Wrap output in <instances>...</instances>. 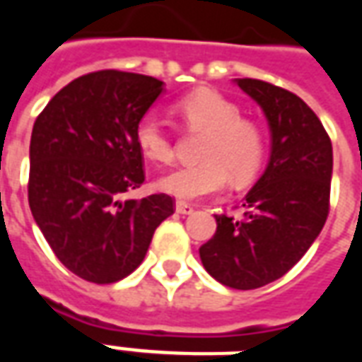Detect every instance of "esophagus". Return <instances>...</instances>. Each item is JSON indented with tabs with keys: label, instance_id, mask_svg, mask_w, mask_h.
Masks as SVG:
<instances>
[{
	"label": "esophagus",
	"instance_id": "1",
	"mask_svg": "<svg viewBox=\"0 0 362 362\" xmlns=\"http://www.w3.org/2000/svg\"><path fill=\"white\" fill-rule=\"evenodd\" d=\"M194 211V207L186 202H176V213H180V215H189V213Z\"/></svg>",
	"mask_w": 362,
	"mask_h": 362
}]
</instances>
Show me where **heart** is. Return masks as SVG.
I'll return each instance as SVG.
<instances>
[{
    "label": "heart",
    "instance_id": "heart-1",
    "mask_svg": "<svg viewBox=\"0 0 362 362\" xmlns=\"http://www.w3.org/2000/svg\"><path fill=\"white\" fill-rule=\"evenodd\" d=\"M176 112L192 132L207 134L202 147L204 163L180 166L165 174L158 186L180 199H197L235 182L250 180L266 157L264 129L248 118L236 103L213 89H199L182 96ZM134 139L143 157L151 163L168 165L174 158V141L163 122L145 114L135 124Z\"/></svg>",
    "mask_w": 362,
    "mask_h": 362
}]
</instances>
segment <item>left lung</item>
Segmentation results:
<instances>
[{
  "label": "left lung",
  "instance_id": "1",
  "mask_svg": "<svg viewBox=\"0 0 362 362\" xmlns=\"http://www.w3.org/2000/svg\"><path fill=\"white\" fill-rule=\"evenodd\" d=\"M266 114L272 155L243 202V219L215 215L217 230L199 248L207 273L250 291L279 279L318 238L329 213L334 153L318 116L291 90L236 79Z\"/></svg>",
  "mask_w": 362,
  "mask_h": 362
}]
</instances>
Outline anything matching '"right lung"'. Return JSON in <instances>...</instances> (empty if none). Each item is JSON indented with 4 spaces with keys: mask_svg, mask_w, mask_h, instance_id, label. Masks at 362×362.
Wrapping results in <instances>:
<instances>
[{
    "mask_svg": "<svg viewBox=\"0 0 362 362\" xmlns=\"http://www.w3.org/2000/svg\"><path fill=\"white\" fill-rule=\"evenodd\" d=\"M160 93L155 77L103 69L66 85L36 118L28 205L54 254L81 279L127 277L174 213L166 194L122 199L145 182L134 132Z\"/></svg>",
    "mask_w": 362,
    "mask_h": 362,
    "instance_id": "right-lung-1",
    "label": "right lung"
}]
</instances>
